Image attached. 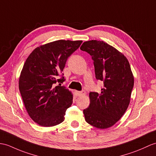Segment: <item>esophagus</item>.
<instances>
[{
  "label": "esophagus",
  "instance_id": "esophagus-1",
  "mask_svg": "<svg viewBox=\"0 0 156 156\" xmlns=\"http://www.w3.org/2000/svg\"><path fill=\"white\" fill-rule=\"evenodd\" d=\"M76 95L78 96H82L83 95L86 94V92L84 90H82V91H76Z\"/></svg>",
  "mask_w": 156,
  "mask_h": 156
}]
</instances>
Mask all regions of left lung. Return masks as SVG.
I'll return each instance as SVG.
<instances>
[{
    "mask_svg": "<svg viewBox=\"0 0 156 156\" xmlns=\"http://www.w3.org/2000/svg\"><path fill=\"white\" fill-rule=\"evenodd\" d=\"M92 56L96 78L104 82L100 94H89L90 103L84 110L87 123L97 128L114 125L127 110L134 80L126 56L113 46L96 40L80 47Z\"/></svg>",
    "mask_w": 156,
    "mask_h": 156,
    "instance_id": "left-lung-1",
    "label": "left lung"
}]
</instances>
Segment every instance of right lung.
<instances>
[{"mask_svg": "<svg viewBox=\"0 0 156 156\" xmlns=\"http://www.w3.org/2000/svg\"><path fill=\"white\" fill-rule=\"evenodd\" d=\"M82 42L60 40L48 43L35 48L25 62L19 90L28 115L40 126L50 127L64 120L73 96L61 86L65 81L62 72L68 57ZM57 82L60 84L55 87Z\"/></svg>", "mask_w": 156, "mask_h": 156, "instance_id": "1", "label": "right lung"}]
</instances>
